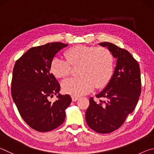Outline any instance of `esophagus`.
I'll return each mask as SVG.
<instances>
[{
	"mask_svg": "<svg viewBox=\"0 0 154 154\" xmlns=\"http://www.w3.org/2000/svg\"><path fill=\"white\" fill-rule=\"evenodd\" d=\"M72 98V100L73 101V102H75V101L77 100L78 99H79V96H71Z\"/></svg>",
	"mask_w": 154,
	"mask_h": 154,
	"instance_id": "obj_1",
	"label": "esophagus"
}]
</instances>
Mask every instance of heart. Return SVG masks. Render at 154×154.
<instances>
[{
	"mask_svg": "<svg viewBox=\"0 0 154 154\" xmlns=\"http://www.w3.org/2000/svg\"><path fill=\"white\" fill-rule=\"evenodd\" d=\"M66 60L54 58L50 64L51 73L58 79L69 76L71 66H77L79 77L69 78L62 83L64 92L82 96L90 92L94 86L102 88L108 84L113 74L114 58L106 48L79 45L64 52Z\"/></svg>",
	"mask_w": 154,
	"mask_h": 154,
	"instance_id": "b5f03b06",
	"label": "heart"
}]
</instances>
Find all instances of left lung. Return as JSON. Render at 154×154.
I'll list each match as a JSON object with an SVG mask.
<instances>
[{
  "label": "left lung",
  "mask_w": 154,
  "mask_h": 154,
  "mask_svg": "<svg viewBox=\"0 0 154 154\" xmlns=\"http://www.w3.org/2000/svg\"><path fill=\"white\" fill-rule=\"evenodd\" d=\"M99 45L107 47L117 64L107 85L96 95L99 101L90 98L85 119L91 129L106 134L122 126L134 110L141 92V80L139 64L130 52L109 42Z\"/></svg>",
  "instance_id": "left-lung-1"
}]
</instances>
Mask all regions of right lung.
I'll list each match as a JSON object with an SVG mask.
<instances>
[{"label": "right lung", "mask_w": 154, "mask_h": 154, "mask_svg": "<svg viewBox=\"0 0 154 154\" xmlns=\"http://www.w3.org/2000/svg\"><path fill=\"white\" fill-rule=\"evenodd\" d=\"M68 45L49 43L28 49L15 62L13 70L11 96L21 117L28 126L38 132L58 128L65 119V109L71 103L69 94H58L60 86L50 72L56 54ZM58 94L54 103L49 97Z\"/></svg>", "instance_id": "right-lung-1"}]
</instances>
